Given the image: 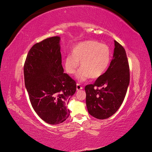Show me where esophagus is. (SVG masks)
Masks as SVG:
<instances>
[{
    "instance_id": "obj_1",
    "label": "esophagus",
    "mask_w": 152,
    "mask_h": 152,
    "mask_svg": "<svg viewBox=\"0 0 152 152\" xmlns=\"http://www.w3.org/2000/svg\"><path fill=\"white\" fill-rule=\"evenodd\" d=\"M82 89H83V87H82L80 86V84H77V91H80Z\"/></svg>"
}]
</instances>
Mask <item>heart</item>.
Listing matches in <instances>:
<instances>
[{
  "label": "heart",
  "mask_w": 152,
  "mask_h": 152,
  "mask_svg": "<svg viewBox=\"0 0 152 152\" xmlns=\"http://www.w3.org/2000/svg\"><path fill=\"white\" fill-rule=\"evenodd\" d=\"M110 59L111 51L107 44L96 40H86L73 48L72 55L65 58L64 65L68 74L73 75L80 62L81 68L77 73V78L83 82L89 77L97 79L102 76L107 70Z\"/></svg>",
  "instance_id": "obj_1"
}]
</instances>
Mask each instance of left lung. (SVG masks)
Masks as SVG:
<instances>
[{
    "instance_id": "1",
    "label": "left lung",
    "mask_w": 152,
    "mask_h": 152,
    "mask_svg": "<svg viewBox=\"0 0 152 152\" xmlns=\"http://www.w3.org/2000/svg\"><path fill=\"white\" fill-rule=\"evenodd\" d=\"M129 66L126 50L115 40L113 57L103 74L93 84L85 87L89 113L98 119H106L120 108L129 84ZM99 86H102L99 89Z\"/></svg>"
}]
</instances>
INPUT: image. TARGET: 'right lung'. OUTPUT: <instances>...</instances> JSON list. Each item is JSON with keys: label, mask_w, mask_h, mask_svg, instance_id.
I'll use <instances>...</instances> for the list:
<instances>
[{"label": "right lung", "mask_w": 152, "mask_h": 152, "mask_svg": "<svg viewBox=\"0 0 152 152\" xmlns=\"http://www.w3.org/2000/svg\"><path fill=\"white\" fill-rule=\"evenodd\" d=\"M59 37L36 43L24 64L25 84L36 113L49 124L63 122L70 115L67 104L76 91V82L63 73Z\"/></svg>", "instance_id": "add662e5"}]
</instances>
